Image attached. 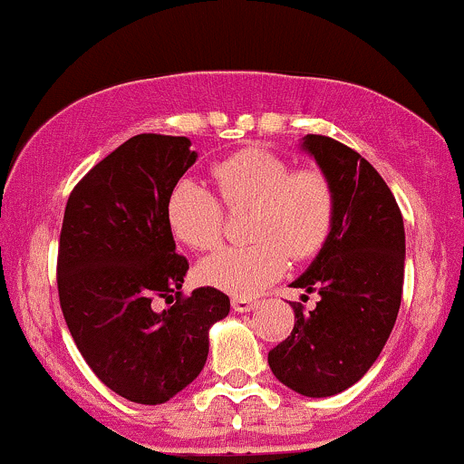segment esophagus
Returning <instances> with one entry per match:
<instances>
[{"label": "esophagus", "instance_id": "34e87169", "mask_svg": "<svg viewBox=\"0 0 464 464\" xmlns=\"http://www.w3.org/2000/svg\"><path fill=\"white\" fill-rule=\"evenodd\" d=\"M258 302L252 300V298H238V295H234L232 298V309L237 311V314H247V311L256 309Z\"/></svg>", "mask_w": 464, "mask_h": 464}]
</instances>
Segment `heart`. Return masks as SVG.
<instances>
[{
  "label": "heart",
  "mask_w": 464,
  "mask_h": 464,
  "mask_svg": "<svg viewBox=\"0 0 464 464\" xmlns=\"http://www.w3.org/2000/svg\"><path fill=\"white\" fill-rule=\"evenodd\" d=\"M227 210H252L247 247L221 249L197 267L208 287L252 298L287 272L289 254L311 258L324 247L335 218V192L320 170H294L265 149H243L210 169ZM166 226L190 249H212L223 232V210L210 190L179 179L166 195Z\"/></svg>",
  "instance_id": "heart-1"
}]
</instances>
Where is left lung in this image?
Segmentation results:
<instances>
[{
    "instance_id": "1",
    "label": "left lung",
    "mask_w": 464,
    "mask_h": 464,
    "mask_svg": "<svg viewBox=\"0 0 464 464\" xmlns=\"http://www.w3.org/2000/svg\"><path fill=\"white\" fill-rule=\"evenodd\" d=\"M335 192V218L324 247L291 287L320 302L269 351L280 383L304 397H333L357 383L386 346L401 306L405 267L403 217L382 175L362 155L326 135H304Z\"/></svg>"
}]
</instances>
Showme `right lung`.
I'll use <instances>...</instances> for the list:
<instances>
[{
    "mask_svg": "<svg viewBox=\"0 0 464 464\" xmlns=\"http://www.w3.org/2000/svg\"><path fill=\"white\" fill-rule=\"evenodd\" d=\"M195 162L188 138L133 135L65 206L56 283L67 329L96 377L133 403H166L195 382L210 326L230 314L215 287L181 295L188 260L175 254L164 204ZM155 297L176 304L155 312Z\"/></svg>",
    "mask_w": 464,
    "mask_h": 464,
    "instance_id": "1",
    "label": "right lung"
}]
</instances>
